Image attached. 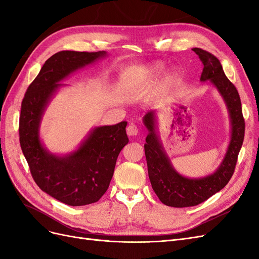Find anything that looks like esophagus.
I'll return each mask as SVG.
<instances>
[{
	"instance_id": "esophagus-1",
	"label": "esophagus",
	"mask_w": 259,
	"mask_h": 259,
	"mask_svg": "<svg viewBox=\"0 0 259 259\" xmlns=\"http://www.w3.org/2000/svg\"><path fill=\"white\" fill-rule=\"evenodd\" d=\"M126 133L128 136H136L138 134V128L135 124H130L126 127Z\"/></svg>"
}]
</instances>
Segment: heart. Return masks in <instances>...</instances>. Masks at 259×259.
Here are the masks:
<instances>
[{
  "instance_id": "b5f03b06",
  "label": "heart",
  "mask_w": 259,
  "mask_h": 259,
  "mask_svg": "<svg viewBox=\"0 0 259 259\" xmlns=\"http://www.w3.org/2000/svg\"><path fill=\"white\" fill-rule=\"evenodd\" d=\"M164 69H165V67H164L163 64H153L152 66H150V68H149V72L152 74H160L164 71ZM177 80H178V74L176 72H170L166 76L165 83L167 86H171L177 82Z\"/></svg>"
}]
</instances>
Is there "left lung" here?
I'll return each mask as SVG.
<instances>
[{
  "label": "left lung",
  "mask_w": 259,
  "mask_h": 259,
  "mask_svg": "<svg viewBox=\"0 0 259 259\" xmlns=\"http://www.w3.org/2000/svg\"><path fill=\"white\" fill-rule=\"evenodd\" d=\"M203 64L201 81H209L225 100L231 122V139L221 165L205 177L188 178L177 173L171 166L167 154L161 145L155 126L154 111L144 116V124L149 134L146 138L145 154L148 175L152 189L160 201L171 207H188L198 205L229 183L233 175L240 149L244 139L245 122L242 114L239 93L226 76L221 61L213 54L202 49H192Z\"/></svg>",
  "instance_id": "obj_1"
}]
</instances>
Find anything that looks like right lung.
I'll list each match as a JSON object with an SVG mask.
<instances>
[{"label": "right lung", "mask_w": 259, "mask_h": 259, "mask_svg": "<svg viewBox=\"0 0 259 259\" xmlns=\"http://www.w3.org/2000/svg\"><path fill=\"white\" fill-rule=\"evenodd\" d=\"M106 55L104 51L56 53L45 61L21 103L19 142L31 175L42 191L71 206L92 204L107 191L117 155L128 143L127 122L95 127L77 150L64 156L42 145L40 124L51 98L64 86L59 82Z\"/></svg>", "instance_id": "obj_1"}]
</instances>
